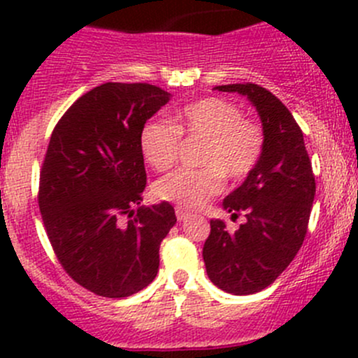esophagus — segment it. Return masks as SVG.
<instances>
[{
  "instance_id": "1",
  "label": "esophagus",
  "mask_w": 358,
  "mask_h": 358,
  "mask_svg": "<svg viewBox=\"0 0 358 358\" xmlns=\"http://www.w3.org/2000/svg\"><path fill=\"white\" fill-rule=\"evenodd\" d=\"M176 218H178V222H185V220H189L190 216V213L189 211H185V209H182V208H176Z\"/></svg>"
}]
</instances>
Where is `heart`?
<instances>
[{
  "mask_svg": "<svg viewBox=\"0 0 358 358\" xmlns=\"http://www.w3.org/2000/svg\"><path fill=\"white\" fill-rule=\"evenodd\" d=\"M180 138L199 140L196 169H176L154 185L157 199L187 209H197L230 183L246 180L258 166L265 149V133L252 119L244 117L237 103L220 96L187 103L173 115L171 124L150 121L140 133V149L157 171L176 162Z\"/></svg>",
  "mask_w": 358,
  "mask_h": 358,
  "instance_id": "obj_1",
  "label": "heart"
}]
</instances>
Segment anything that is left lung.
Here are the masks:
<instances>
[{"mask_svg":"<svg viewBox=\"0 0 358 358\" xmlns=\"http://www.w3.org/2000/svg\"><path fill=\"white\" fill-rule=\"evenodd\" d=\"M246 95L258 110L265 149L258 166L239 189L223 199L232 218L246 216L234 234L211 220L202 248L211 282L230 294H252L268 287L298 255L315 197V176L303 131L273 93L255 83L216 86Z\"/></svg>","mask_w":358,"mask_h":358,"instance_id":"8db88e82","label":"left lung"}]
</instances>
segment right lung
<instances>
[{
    "instance_id": "obj_1",
    "label": "right lung",
    "mask_w": 358,
    "mask_h": 358,
    "mask_svg": "<svg viewBox=\"0 0 358 358\" xmlns=\"http://www.w3.org/2000/svg\"><path fill=\"white\" fill-rule=\"evenodd\" d=\"M168 100L149 83H103L69 107L46 149L38 202L48 239L69 277L103 298L156 279L176 223L169 202L134 211L147 185L140 133Z\"/></svg>"
}]
</instances>
